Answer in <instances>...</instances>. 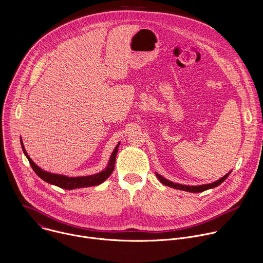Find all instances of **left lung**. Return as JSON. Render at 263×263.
I'll return each mask as SVG.
<instances>
[{
	"instance_id": "obj_1",
	"label": "left lung",
	"mask_w": 263,
	"mask_h": 263,
	"mask_svg": "<svg viewBox=\"0 0 263 263\" xmlns=\"http://www.w3.org/2000/svg\"><path fill=\"white\" fill-rule=\"evenodd\" d=\"M231 173V172H230ZM228 173L227 175H224L222 178H220L219 180L213 182V183H210V184H203V185H198V186H190V185H182V184H178V183H174L172 181H168L166 180L165 178H163L162 176H160L159 174L156 173V176L157 178L159 179V181L166 185V186H170V187H173V189H176V190H180V191H185V192H190V193H202L204 191H207V190H210V189H213V187H216L218 186L220 183H222L224 180H226L229 176Z\"/></svg>"
}]
</instances>
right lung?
Wrapping results in <instances>:
<instances>
[{
    "label": "right lung",
    "instance_id": "obj_1",
    "mask_svg": "<svg viewBox=\"0 0 263 263\" xmlns=\"http://www.w3.org/2000/svg\"><path fill=\"white\" fill-rule=\"evenodd\" d=\"M21 143H22V148L24 151V154L26 155L27 159L30 162L31 167L33 168V171L35 172V174L39 176L40 178H42L44 181L56 185L60 189L63 190H74V189H82V187H89V186H95V185H99L101 183H103L115 170V164H116V157H117V153L119 149V145L120 143H118V145L116 146V148L112 152L108 165L107 167L96 174V175H90V176H83V177H67V176H63V175H57V174H52L49 172H46L44 170H42L40 166H37L33 160L28 156L26 149L24 147L23 141L21 139Z\"/></svg>",
    "mask_w": 263,
    "mask_h": 263
}]
</instances>
